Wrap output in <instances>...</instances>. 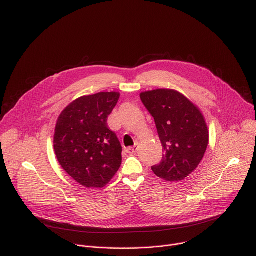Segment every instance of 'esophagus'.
<instances>
[{"mask_svg": "<svg viewBox=\"0 0 256 256\" xmlns=\"http://www.w3.org/2000/svg\"><path fill=\"white\" fill-rule=\"evenodd\" d=\"M136 150H138V144H136L134 147H130V148H128V149H126V153H128V154H134V153H136Z\"/></svg>", "mask_w": 256, "mask_h": 256, "instance_id": "1", "label": "esophagus"}]
</instances>
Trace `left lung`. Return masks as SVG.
<instances>
[{
	"instance_id": "obj_1",
	"label": "left lung",
	"mask_w": 256,
	"mask_h": 256,
	"mask_svg": "<svg viewBox=\"0 0 256 256\" xmlns=\"http://www.w3.org/2000/svg\"><path fill=\"white\" fill-rule=\"evenodd\" d=\"M155 120L163 157L153 172L166 181H180L192 173L208 144V128L200 108L173 89H156L140 94Z\"/></svg>"
}]
</instances>
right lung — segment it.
Masks as SVG:
<instances>
[{"label":"right lung","mask_w":256,"mask_h":256,"mask_svg":"<svg viewBox=\"0 0 256 256\" xmlns=\"http://www.w3.org/2000/svg\"><path fill=\"white\" fill-rule=\"evenodd\" d=\"M120 96L118 92H100L79 97L56 120L54 149L58 161L87 188H104L122 165V144L107 126Z\"/></svg>","instance_id":"1"}]
</instances>
